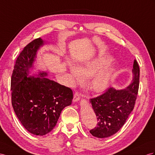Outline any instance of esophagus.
I'll list each match as a JSON object with an SVG mask.
<instances>
[{
	"instance_id": "1",
	"label": "esophagus",
	"mask_w": 155,
	"mask_h": 155,
	"mask_svg": "<svg viewBox=\"0 0 155 155\" xmlns=\"http://www.w3.org/2000/svg\"><path fill=\"white\" fill-rule=\"evenodd\" d=\"M80 98H81V94L76 91V92H74V94L73 101H74V102L78 101L79 100H80Z\"/></svg>"
}]
</instances>
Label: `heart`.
Listing matches in <instances>:
<instances>
[{
	"instance_id": "obj_1",
	"label": "heart",
	"mask_w": 155,
	"mask_h": 155,
	"mask_svg": "<svg viewBox=\"0 0 155 155\" xmlns=\"http://www.w3.org/2000/svg\"><path fill=\"white\" fill-rule=\"evenodd\" d=\"M112 61L113 58L109 55H100L83 61L77 68L70 66L72 82L80 81L81 77H90L86 84L88 88L96 93L104 92L108 88L114 74V70L112 67L105 68Z\"/></svg>"
}]
</instances>
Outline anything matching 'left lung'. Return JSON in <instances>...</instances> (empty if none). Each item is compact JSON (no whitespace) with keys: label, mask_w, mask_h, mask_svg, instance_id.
Segmentation results:
<instances>
[{"label":"left lung","mask_w":155,"mask_h":155,"mask_svg":"<svg viewBox=\"0 0 155 155\" xmlns=\"http://www.w3.org/2000/svg\"><path fill=\"white\" fill-rule=\"evenodd\" d=\"M132 72L133 80L126 89L117 90L110 87L100 96L90 100L98 121L96 128L90 131L92 136L110 137L124 124L134 108L140 85V67L136 59Z\"/></svg>","instance_id":"8db88e82"}]
</instances>
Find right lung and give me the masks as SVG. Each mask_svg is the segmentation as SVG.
Instances as JSON below:
<instances>
[{
	"label": "right lung",
	"mask_w": 155,
	"mask_h": 155,
	"mask_svg": "<svg viewBox=\"0 0 155 155\" xmlns=\"http://www.w3.org/2000/svg\"><path fill=\"white\" fill-rule=\"evenodd\" d=\"M41 38L33 40L19 54L11 78L12 105L24 128L37 136H44L52 130L61 110L72 103L70 88L46 78L27 77L40 46Z\"/></svg>",
	"instance_id": "add662e5"
}]
</instances>
